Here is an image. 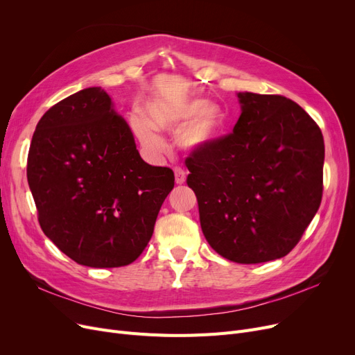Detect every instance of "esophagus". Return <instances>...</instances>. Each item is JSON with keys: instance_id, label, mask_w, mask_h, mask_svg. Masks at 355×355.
<instances>
[{"instance_id": "esophagus-1", "label": "esophagus", "mask_w": 355, "mask_h": 355, "mask_svg": "<svg viewBox=\"0 0 355 355\" xmlns=\"http://www.w3.org/2000/svg\"><path fill=\"white\" fill-rule=\"evenodd\" d=\"M185 180H187V173L181 170V168H175V182L181 185L185 182Z\"/></svg>"}]
</instances>
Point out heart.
I'll return each instance as SVG.
<instances>
[{"instance_id":"b5f03b06","label":"heart","mask_w":355,"mask_h":355,"mask_svg":"<svg viewBox=\"0 0 355 355\" xmlns=\"http://www.w3.org/2000/svg\"><path fill=\"white\" fill-rule=\"evenodd\" d=\"M130 128L148 154L161 157L166 153V144L159 130L177 135L181 149L191 154L210 149L223 135L226 114L216 102L193 99L181 105L153 102L146 107V116L135 112L129 118Z\"/></svg>"}]
</instances>
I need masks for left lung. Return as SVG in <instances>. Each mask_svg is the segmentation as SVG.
I'll return each instance as SVG.
<instances>
[{
  "label": "left lung",
  "instance_id": "1",
  "mask_svg": "<svg viewBox=\"0 0 355 355\" xmlns=\"http://www.w3.org/2000/svg\"><path fill=\"white\" fill-rule=\"evenodd\" d=\"M233 134L187 158L209 245L236 263L286 256L322 198L325 146L306 112L279 95L236 93Z\"/></svg>",
  "mask_w": 355,
  "mask_h": 355
}]
</instances>
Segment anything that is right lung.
<instances>
[{"mask_svg":"<svg viewBox=\"0 0 355 355\" xmlns=\"http://www.w3.org/2000/svg\"><path fill=\"white\" fill-rule=\"evenodd\" d=\"M27 180L44 234L89 268L132 263L153 236L174 173L146 164L102 87L50 107L35 126Z\"/></svg>","mask_w":355,"mask_h":355,"instance_id":"add662e5","label":"right lung"}]
</instances>
